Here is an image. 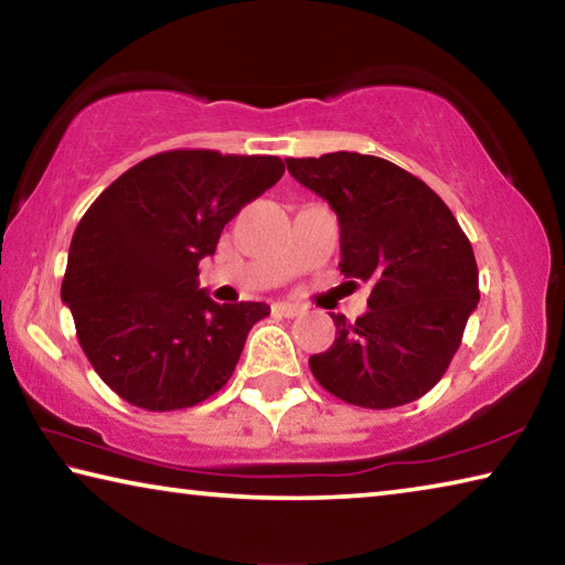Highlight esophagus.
I'll list each match as a JSON object with an SVG mask.
<instances>
[{
  "label": "esophagus",
  "mask_w": 565,
  "mask_h": 565,
  "mask_svg": "<svg viewBox=\"0 0 565 565\" xmlns=\"http://www.w3.org/2000/svg\"><path fill=\"white\" fill-rule=\"evenodd\" d=\"M303 309L299 303H289V301H276L274 306H271V313L274 317H284V319H294V317H299Z\"/></svg>",
  "instance_id": "obj_1"
}]
</instances>
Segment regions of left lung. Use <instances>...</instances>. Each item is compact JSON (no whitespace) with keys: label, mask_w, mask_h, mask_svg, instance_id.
I'll list each match as a JSON object with an SVG mask.
<instances>
[{"label":"left lung","mask_w":565,"mask_h":565,"mask_svg":"<svg viewBox=\"0 0 565 565\" xmlns=\"http://www.w3.org/2000/svg\"><path fill=\"white\" fill-rule=\"evenodd\" d=\"M286 167L337 212L341 274L371 284L363 317H331L337 341L309 359L311 374L361 408H396L428 394L481 296L471 242L451 209L381 157L333 151L286 159Z\"/></svg>","instance_id":"obj_1"}]
</instances>
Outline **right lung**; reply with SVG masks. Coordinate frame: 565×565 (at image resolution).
Returning a JSON list of instances; mask_svg holds the SVG:
<instances>
[{
    "mask_svg": "<svg viewBox=\"0 0 565 565\" xmlns=\"http://www.w3.org/2000/svg\"><path fill=\"white\" fill-rule=\"evenodd\" d=\"M281 174L279 157L161 151L124 171L87 209L72 236L62 301L114 394L147 411H177L232 379L269 306L212 301L199 289V262Z\"/></svg>",
    "mask_w": 565,
    "mask_h": 565,
    "instance_id": "obj_1",
    "label": "right lung"
}]
</instances>
